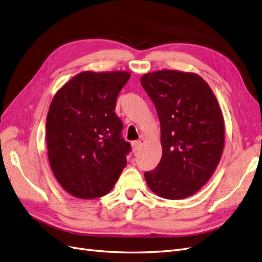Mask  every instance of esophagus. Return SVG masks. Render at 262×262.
Masks as SVG:
<instances>
[{"label": "esophagus", "instance_id": "34e87169", "mask_svg": "<svg viewBox=\"0 0 262 262\" xmlns=\"http://www.w3.org/2000/svg\"><path fill=\"white\" fill-rule=\"evenodd\" d=\"M132 152L133 153H138L140 148H141V141H134L132 142Z\"/></svg>", "mask_w": 262, "mask_h": 262}]
</instances>
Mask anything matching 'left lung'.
I'll return each instance as SVG.
<instances>
[{"instance_id": "left-lung-1", "label": "left lung", "mask_w": 262, "mask_h": 262, "mask_svg": "<svg viewBox=\"0 0 262 262\" xmlns=\"http://www.w3.org/2000/svg\"><path fill=\"white\" fill-rule=\"evenodd\" d=\"M161 123L162 158L144 173L158 196L181 200L207 184L224 148L225 125L209 84L192 72L160 70L142 75Z\"/></svg>"}]
</instances>
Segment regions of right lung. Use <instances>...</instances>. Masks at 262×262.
Returning a JSON list of instances; mask_svg holds the SVG:
<instances>
[{"instance_id":"1","label":"right lung","mask_w":262,"mask_h":262,"mask_svg":"<svg viewBox=\"0 0 262 262\" xmlns=\"http://www.w3.org/2000/svg\"><path fill=\"white\" fill-rule=\"evenodd\" d=\"M131 76L126 71H84L55 93L46 121L51 169L61 187L80 199L112 190L126 164L116 100Z\"/></svg>"}]
</instances>
